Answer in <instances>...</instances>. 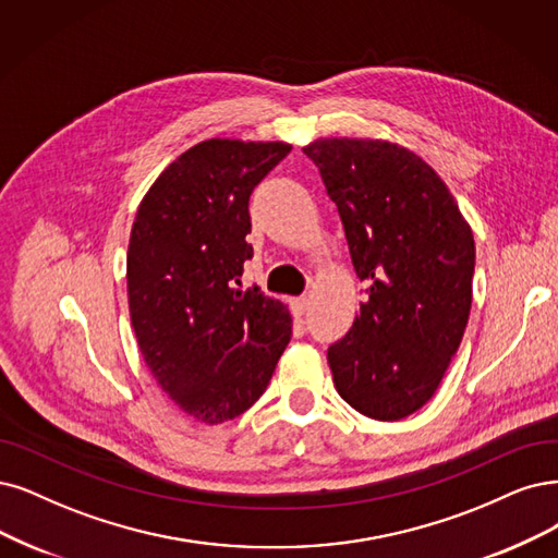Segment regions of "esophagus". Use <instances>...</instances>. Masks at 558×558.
<instances>
[{
  "label": "esophagus",
  "mask_w": 558,
  "mask_h": 558,
  "mask_svg": "<svg viewBox=\"0 0 558 558\" xmlns=\"http://www.w3.org/2000/svg\"><path fill=\"white\" fill-rule=\"evenodd\" d=\"M292 311H294V315H296V317L305 315V311H307V299H305V296L292 299Z\"/></svg>",
  "instance_id": "obj_1"
}]
</instances>
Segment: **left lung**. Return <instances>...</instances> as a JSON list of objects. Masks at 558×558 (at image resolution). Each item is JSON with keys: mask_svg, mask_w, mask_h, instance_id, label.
I'll return each instance as SVG.
<instances>
[{"mask_svg": "<svg viewBox=\"0 0 558 558\" xmlns=\"http://www.w3.org/2000/svg\"><path fill=\"white\" fill-rule=\"evenodd\" d=\"M303 154L338 206L367 301L328 347L340 398L400 421L439 388L471 311L473 232L429 165L388 140L319 137Z\"/></svg>", "mask_w": 558, "mask_h": 558, "instance_id": "obj_1", "label": "left lung"}]
</instances>
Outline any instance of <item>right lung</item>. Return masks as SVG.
Listing matches in <instances>:
<instances>
[{"label": "right lung", "mask_w": 558, "mask_h": 558, "mask_svg": "<svg viewBox=\"0 0 558 558\" xmlns=\"http://www.w3.org/2000/svg\"><path fill=\"white\" fill-rule=\"evenodd\" d=\"M290 151L280 140H204L137 206L126 257L133 331L165 396L206 425L259 400L292 338L282 301L241 290L253 257L247 199Z\"/></svg>", "instance_id": "right-lung-1"}]
</instances>
